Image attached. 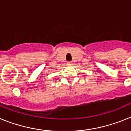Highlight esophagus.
<instances>
[{"label": "esophagus", "instance_id": "obj_1", "mask_svg": "<svg viewBox=\"0 0 131 131\" xmlns=\"http://www.w3.org/2000/svg\"><path fill=\"white\" fill-rule=\"evenodd\" d=\"M67 64H68V66H72V62H68V63H67Z\"/></svg>", "mask_w": 131, "mask_h": 131}]
</instances>
